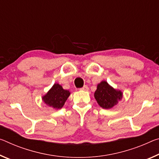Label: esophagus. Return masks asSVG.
Returning a JSON list of instances; mask_svg holds the SVG:
<instances>
[{
	"label": "esophagus",
	"mask_w": 159,
	"mask_h": 159,
	"mask_svg": "<svg viewBox=\"0 0 159 159\" xmlns=\"http://www.w3.org/2000/svg\"><path fill=\"white\" fill-rule=\"evenodd\" d=\"M80 90H89V87H88L87 85H84V86L83 87L82 89H80Z\"/></svg>",
	"instance_id": "1"
}]
</instances>
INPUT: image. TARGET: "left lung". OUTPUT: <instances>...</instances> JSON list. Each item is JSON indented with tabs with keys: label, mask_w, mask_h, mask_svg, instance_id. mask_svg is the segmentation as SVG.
Returning <instances> with one entry per match:
<instances>
[{
	"label": "left lung",
	"mask_w": 159,
	"mask_h": 159,
	"mask_svg": "<svg viewBox=\"0 0 159 159\" xmlns=\"http://www.w3.org/2000/svg\"><path fill=\"white\" fill-rule=\"evenodd\" d=\"M94 97L100 107L104 109H110L122 100V92L113 89L107 81L103 80L98 84Z\"/></svg>",
	"instance_id": "1"
}]
</instances>
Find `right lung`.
I'll use <instances>...</instances> for the list:
<instances>
[{"instance_id":"right-lung-1","label":"right lung","mask_w":159,"mask_h":159,"mask_svg":"<svg viewBox=\"0 0 159 159\" xmlns=\"http://www.w3.org/2000/svg\"><path fill=\"white\" fill-rule=\"evenodd\" d=\"M70 94L69 90H64L61 85L54 84L47 94L42 97V100L48 106L57 110L61 109Z\"/></svg>"}]
</instances>
